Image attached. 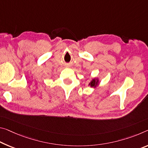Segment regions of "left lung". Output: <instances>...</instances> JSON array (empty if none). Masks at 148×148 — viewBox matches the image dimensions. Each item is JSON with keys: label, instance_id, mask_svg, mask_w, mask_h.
I'll return each mask as SVG.
<instances>
[{"label": "left lung", "instance_id": "obj_1", "mask_svg": "<svg viewBox=\"0 0 148 148\" xmlns=\"http://www.w3.org/2000/svg\"><path fill=\"white\" fill-rule=\"evenodd\" d=\"M98 84H99V79L94 78L90 82V83L89 84V86H90L91 88H95L98 85Z\"/></svg>", "mask_w": 148, "mask_h": 148}]
</instances>
